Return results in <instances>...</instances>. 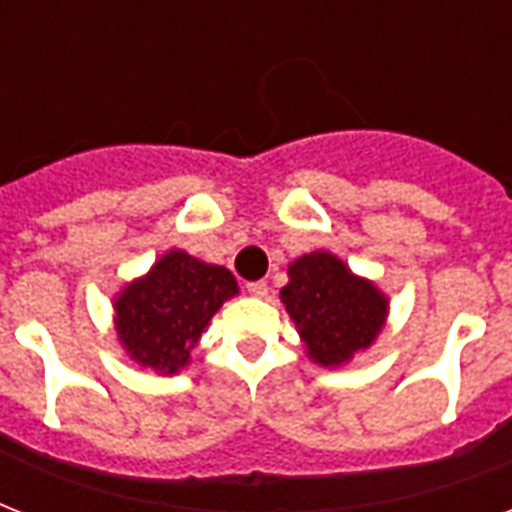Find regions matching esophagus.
<instances>
[{
	"label": "esophagus",
	"mask_w": 512,
	"mask_h": 512,
	"mask_svg": "<svg viewBox=\"0 0 512 512\" xmlns=\"http://www.w3.org/2000/svg\"><path fill=\"white\" fill-rule=\"evenodd\" d=\"M247 289L252 297H268V284L265 281H249Z\"/></svg>",
	"instance_id": "obj_1"
}]
</instances>
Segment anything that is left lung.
<instances>
[{"mask_svg":"<svg viewBox=\"0 0 512 512\" xmlns=\"http://www.w3.org/2000/svg\"><path fill=\"white\" fill-rule=\"evenodd\" d=\"M287 276L279 297L313 364L329 369L348 364L385 329L388 295L372 279L350 271L335 252L316 249L295 257Z\"/></svg>","mask_w":512,"mask_h":512,"instance_id":"1","label":"left lung"}]
</instances>
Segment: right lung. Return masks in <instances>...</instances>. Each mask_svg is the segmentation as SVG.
<instances>
[{
  "label": "right lung",
  "instance_id": "obj_1",
  "mask_svg": "<svg viewBox=\"0 0 512 512\" xmlns=\"http://www.w3.org/2000/svg\"><path fill=\"white\" fill-rule=\"evenodd\" d=\"M239 284L223 265L170 249L114 297V332L130 361L156 374H177Z\"/></svg>",
  "mask_w": 512,
  "mask_h": 512
}]
</instances>
